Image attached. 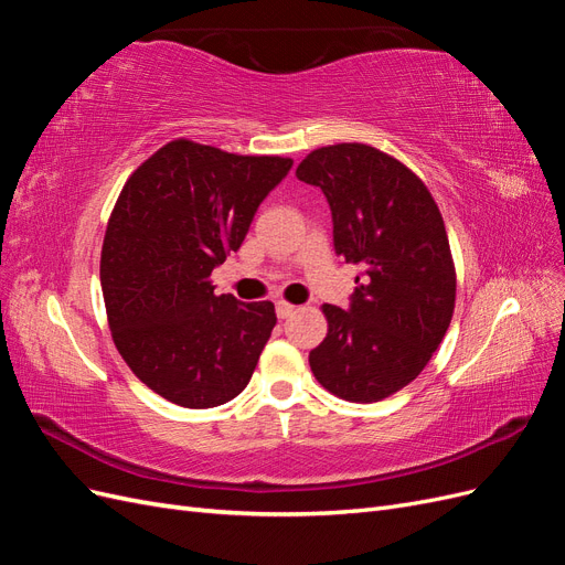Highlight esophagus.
I'll return each mask as SVG.
<instances>
[{
    "label": "esophagus",
    "mask_w": 565,
    "mask_h": 565,
    "mask_svg": "<svg viewBox=\"0 0 565 565\" xmlns=\"http://www.w3.org/2000/svg\"><path fill=\"white\" fill-rule=\"evenodd\" d=\"M276 313H278L280 320H285V318H289V316L295 313V306L287 303V301H278V303H276Z\"/></svg>",
    "instance_id": "obj_1"
}]
</instances>
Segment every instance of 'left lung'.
<instances>
[{
  "instance_id": "left-lung-1",
  "label": "left lung",
  "mask_w": 565,
  "mask_h": 565,
  "mask_svg": "<svg viewBox=\"0 0 565 565\" xmlns=\"http://www.w3.org/2000/svg\"><path fill=\"white\" fill-rule=\"evenodd\" d=\"M332 212L334 252L361 264L349 309L324 303L328 337L309 353L316 380L351 403H377L431 361L455 311L446 224L405 164L365 143L318 148L297 167Z\"/></svg>"
}]
</instances>
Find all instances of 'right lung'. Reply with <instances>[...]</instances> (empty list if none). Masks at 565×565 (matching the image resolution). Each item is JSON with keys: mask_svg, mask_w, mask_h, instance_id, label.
Returning a JSON list of instances; mask_svg holds the SVG:
<instances>
[{"mask_svg": "<svg viewBox=\"0 0 565 565\" xmlns=\"http://www.w3.org/2000/svg\"><path fill=\"white\" fill-rule=\"evenodd\" d=\"M292 160L172 141L125 183L100 249L113 341L148 388L181 407L241 393L276 328L270 301L214 295L212 270L237 252Z\"/></svg>", "mask_w": 565, "mask_h": 565, "instance_id": "right-lung-1", "label": "right lung"}]
</instances>
